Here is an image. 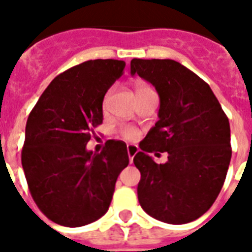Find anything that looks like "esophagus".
Here are the masks:
<instances>
[{"mask_svg": "<svg viewBox=\"0 0 252 252\" xmlns=\"http://www.w3.org/2000/svg\"><path fill=\"white\" fill-rule=\"evenodd\" d=\"M126 151H128V156H129V160H130V162H132L133 158L136 156V154L139 151V150H138V147H137V146L128 145V146H126Z\"/></svg>", "mask_w": 252, "mask_h": 252, "instance_id": "obj_1", "label": "esophagus"}]
</instances>
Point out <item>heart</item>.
Masks as SVG:
<instances>
[{
  "label": "heart",
  "instance_id": "1",
  "mask_svg": "<svg viewBox=\"0 0 252 252\" xmlns=\"http://www.w3.org/2000/svg\"><path fill=\"white\" fill-rule=\"evenodd\" d=\"M134 91H136V94H142V92H146V91H151V87L149 84L143 83V82H137L134 84ZM107 97H109V94H106L105 100H103V105L106 103ZM120 134L123 136V138L128 139V141H134V139L138 138L139 132L136 128H133V126H123L122 129H120Z\"/></svg>",
  "mask_w": 252,
  "mask_h": 252
}]
</instances>
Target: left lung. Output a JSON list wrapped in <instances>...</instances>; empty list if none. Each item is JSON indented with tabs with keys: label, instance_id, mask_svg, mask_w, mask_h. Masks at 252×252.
Here are the masks:
<instances>
[{
	"label": "left lung",
	"instance_id": "obj_1",
	"mask_svg": "<svg viewBox=\"0 0 252 252\" xmlns=\"http://www.w3.org/2000/svg\"><path fill=\"white\" fill-rule=\"evenodd\" d=\"M130 73L150 82L160 97L158 120L133 158L141 172L139 204L164 223L196 220L225 181L232 156L229 120L209 84L177 61L133 59ZM156 151L168 152L165 164L148 156Z\"/></svg>",
	"mask_w": 252,
	"mask_h": 252
}]
</instances>
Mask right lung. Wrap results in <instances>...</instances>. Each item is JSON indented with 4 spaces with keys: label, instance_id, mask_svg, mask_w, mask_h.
Wrapping results in <instances>:
<instances>
[{
    "label": "right lung",
    "instance_id": "add662e5",
    "mask_svg": "<svg viewBox=\"0 0 252 252\" xmlns=\"http://www.w3.org/2000/svg\"><path fill=\"white\" fill-rule=\"evenodd\" d=\"M126 63L98 59L59 74L44 90L25 126L22 165L32 197L50 220L82 227L107 211L116 179L129 158L123 141L100 154L87 150L102 123V101Z\"/></svg>",
    "mask_w": 252,
    "mask_h": 252
}]
</instances>
